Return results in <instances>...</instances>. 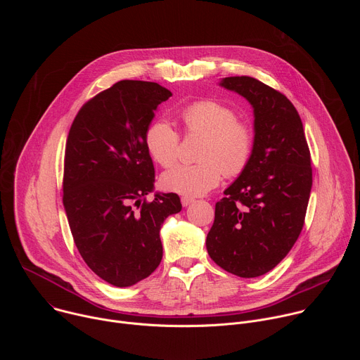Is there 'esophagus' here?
<instances>
[{
    "label": "esophagus",
    "mask_w": 360,
    "mask_h": 360,
    "mask_svg": "<svg viewBox=\"0 0 360 360\" xmlns=\"http://www.w3.org/2000/svg\"><path fill=\"white\" fill-rule=\"evenodd\" d=\"M181 202H182V207H189L191 203L195 202V199H193V198H189V196H182V198H181Z\"/></svg>",
    "instance_id": "1"
}]
</instances>
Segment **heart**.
<instances>
[{
    "instance_id": "obj_1",
    "label": "heart",
    "mask_w": 360,
    "mask_h": 360,
    "mask_svg": "<svg viewBox=\"0 0 360 360\" xmlns=\"http://www.w3.org/2000/svg\"><path fill=\"white\" fill-rule=\"evenodd\" d=\"M181 120L191 134L203 135L199 164H179L162 175L165 189L198 196L214 189L222 175L238 176L248 165L253 146L250 129L236 121L228 105L214 99L195 101L181 111ZM149 155L162 167H171L178 157L179 134L164 118L152 121L145 131Z\"/></svg>"
}]
</instances>
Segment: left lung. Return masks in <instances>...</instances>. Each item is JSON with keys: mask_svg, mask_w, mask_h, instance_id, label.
Instances as JSON below:
<instances>
[{"mask_svg": "<svg viewBox=\"0 0 360 360\" xmlns=\"http://www.w3.org/2000/svg\"><path fill=\"white\" fill-rule=\"evenodd\" d=\"M219 85L253 110L250 160L215 205L207 236L212 261L229 274L256 278L272 271L295 245L312 189L311 153L292 102L252 77Z\"/></svg>", "mask_w": 360, "mask_h": 360, "instance_id": "8db88e82", "label": "left lung"}]
</instances>
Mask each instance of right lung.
<instances>
[{
	"mask_svg": "<svg viewBox=\"0 0 360 360\" xmlns=\"http://www.w3.org/2000/svg\"><path fill=\"white\" fill-rule=\"evenodd\" d=\"M169 96L157 82L120 81L86 102L68 134L63 200L71 233L91 271L118 288L158 268L161 226L182 210L176 193L145 200L155 189L145 131Z\"/></svg>",
	"mask_w": 360,
	"mask_h": 360,
	"instance_id": "1",
	"label": "right lung"
}]
</instances>
